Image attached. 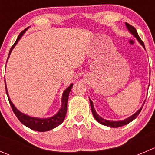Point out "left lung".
Listing matches in <instances>:
<instances>
[{
	"label": "left lung",
	"instance_id": "left-lung-1",
	"mask_svg": "<svg viewBox=\"0 0 155 155\" xmlns=\"http://www.w3.org/2000/svg\"><path fill=\"white\" fill-rule=\"evenodd\" d=\"M125 25H126L127 28V29L129 30L131 34H132L133 35H134V37L137 38V40H138V41L140 42V43H141L142 46H143V47L145 48L144 43H143V40L140 39V37H139L138 33H137V30H136L135 28L133 27L132 25H130L128 24V23H126ZM89 100H90V98H89ZM90 104H91V108L92 114H93V115H94V117L95 119H96L97 121L98 122L100 123V124H103V125L107 126V127H119L126 125V124H127L128 123H130V122H131L132 121H134V120L135 119V118H137V116H138V115L140 114V112H141L142 109H143V107H142L140 109H139L138 111H137V112H136V113H134V115H131V116L129 117V118H126V119L123 120V121H108V120H106V119H104V118H101V117L100 116V115H98L96 111H95V109H94V108L93 102H92L91 100H90ZM143 105H144V104H143Z\"/></svg>",
	"mask_w": 155,
	"mask_h": 155
}]
</instances>
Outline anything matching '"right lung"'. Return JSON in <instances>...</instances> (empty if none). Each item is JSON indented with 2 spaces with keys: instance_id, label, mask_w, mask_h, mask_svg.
Wrapping results in <instances>:
<instances>
[{
  "instance_id": "obj_1",
  "label": "right lung",
  "mask_w": 155,
  "mask_h": 155,
  "mask_svg": "<svg viewBox=\"0 0 155 155\" xmlns=\"http://www.w3.org/2000/svg\"><path fill=\"white\" fill-rule=\"evenodd\" d=\"M28 28L24 30L23 31H21L20 33V34L18 35V38H17L16 41L15 42L12 46L11 47L10 50V53H9L8 58L10 55V53L12 51V48L15 47V46L16 45V43H18V40H20L21 37H22L23 34L25 32V31ZM7 58V59H8ZM5 81V80H4ZM6 85V82H5ZM72 87H73V84L69 86L68 88H66V90L64 91L63 95H62V104H61V108L60 109V110L58 112V113L56 115H54V116L51 117V118H35V117H31L29 115H25V114L22 113L20 111H18V109L15 108V106L13 105V104L12 103V101H10V98L9 97L8 92L7 90V86H6V92H7V95L8 97L9 102L12 107V111H13L14 114L15 115V116L18 118V119L24 125H25L28 127L31 128V129L34 130L40 131V132H44V131H48L50 130H52L53 128L56 127L58 125H60L62 122L64 120L65 116H66L67 114V110H68V97L69 94H70V90H71Z\"/></svg>"
}]
</instances>
